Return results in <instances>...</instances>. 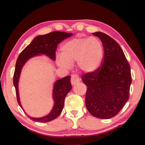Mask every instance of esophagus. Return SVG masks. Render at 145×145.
<instances>
[{"instance_id": "esophagus-1", "label": "esophagus", "mask_w": 145, "mask_h": 145, "mask_svg": "<svg viewBox=\"0 0 145 145\" xmlns=\"http://www.w3.org/2000/svg\"><path fill=\"white\" fill-rule=\"evenodd\" d=\"M81 81V78L79 77V76L77 75H72V77H71V83L72 85H75L77 83Z\"/></svg>"}]
</instances>
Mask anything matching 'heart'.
I'll return each mask as SVG.
<instances>
[{
    "label": "heart",
    "mask_w": 145,
    "mask_h": 145,
    "mask_svg": "<svg viewBox=\"0 0 145 145\" xmlns=\"http://www.w3.org/2000/svg\"><path fill=\"white\" fill-rule=\"evenodd\" d=\"M103 47L96 37H76L67 41L61 47V55L57 63L63 69L72 67L75 61L79 69L92 73L100 69L103 59Z\"/></svg>",
    "instance_id": "obj_1"
}]
</instances>
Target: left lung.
Here are the masks:
<instances>
[{
	"label": "left lung",
	"mask_w": 145,
	"mask_h": 145,
	"mask_svg": "<svg viewBox=\"0 0 145 145\" xmlns=\"http://www.w3.org/2000/svg\"><path fill=\"white\" fill-rule=\"evenodd\" d=\"M93 35L101 40L104 58L99 69L82 77L87 86L85 105L91 115L109 119L116 116L128 100L131 84L130 66L115 40L101 32Z\"/></svg>",
	"instance_id": "1"
}]
</instances>
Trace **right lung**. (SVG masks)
<instances>
[{
	"instance_id": "obj_1",
	"label": "right lung",
	"mask_w": 145,
	"mask_h": 145,
	"mask_svg": "<svg viewBox=\"0 0 145 145\" xmlns=\"http://www.w3.org/2000/svg\"><path fill=\"white\" fill-rule=\"evenodd\" d=\"M72 35L73 33H72L54 31L45 35L37 36L18 55L15 64L13 82L16 91L17 102L22 108L23 109L22 106L21 105L18 92V81L22 69L24 65L30 58L40 55H45L50 59L55 61V51L57 50V45ZM70 78V76H67L65 77L58 80L54 83L52 95L54 105L53 108L48 115L41 118H34L26 114L29 118L33 121L45 123L50 121L59 116L63 110L65 98L72 89Z\"/></svg>"
}]
</instances>
